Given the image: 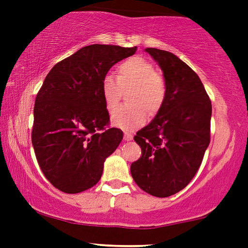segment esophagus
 I'll return each instance as SVG.
<instances>
[{"label": "esophagus", "instance_id": "obj_1", "mask_svg": "<svg viewBox=\"0 0 248 248\" xmlns=\"http://www.w3.org/2000/svg\"><path fill=\"white\" fill-rule=\"evenodd\" d=\"M132 139H133V135H132L131 133H127V132H125V133H124V140L125 141H131Z\"/></svg>", "mask_w": 248, "mask_h": 248}]
</instances>
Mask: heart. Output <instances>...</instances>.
<instances>
[{
  "label": "heart",
  "instance_id": "obj_1",
  "mask_svg": "<svg viewBox=\"0 0 248 248\" xmlns=\"http://www.w3.org/2000/svg\"><path fill=\"white\" fill-rule=\"evenodd\" d=\"M132 89L128 103L133 106L115 111L111 124L123 131H134L147 121L148 114H157L166 98L164 80L157 74L154 64L142 57H132L117 67V77L106 73L101 79L100 91L109 113L116 109L123 90Z\"/></svg>",
  "mask_w": 248,
  "mask_h": 248
}]
</instances>
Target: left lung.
<instances>
[{
    "label": "left lung",
    "instance_id": "1",
    "mask_svg": "<svg viewBox=\"0 0 248 248\" xmlns=\"http://www.w3.org/2000/svg\"><path fill=\"white\" fill-rule=\"evenodd\" d=\"M164 73L165 103L137 132L142 155L131 165L139 187L157 198L182 191L201 166L210 143L212 106L198 74L175 54L145 48Z\"/></svg>",
    "mask_w": 248,
    "mask_h": 248
}]
</instances>
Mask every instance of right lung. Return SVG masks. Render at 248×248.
<instances>
[{"label": "right lung", "mask_w": 248, "mask_h": 248, "mask_svg": "<svg viewBox=\"0 0 248 248\" xmlns=\"http://www.w3.org/2000/svg\"><path fill=\"white\" fill-rule=\"evenodd\" d=\"M135 47L93 44L54 65L37 93L32 147L45 177L69 194L86 191L101 178L104 162L123 139L106 128L109 114L100 91L103 77Z\"/></svg>", "instance_id": "obj_1"}]
</instances>
